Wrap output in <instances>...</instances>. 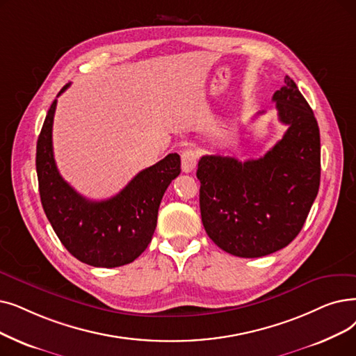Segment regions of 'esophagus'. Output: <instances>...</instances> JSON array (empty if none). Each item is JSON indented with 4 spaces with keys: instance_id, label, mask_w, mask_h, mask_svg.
<instances>
[{
    "instance_id": "1",
    "label": "esophagus",
    "mask_w": 356,
    "mask_h": 356,
    "mask_svg": "<svg viewBox=\"0 0 356 356\" xmlns=\"http://www.w3.org/2000/svg\"><path fill=\"white\" fill-rule=\"evenodd\" d=\"M197 164V152L192 148L184 149L181 152V170L184 173H191Z\"/></svg>"
}]
</instances>
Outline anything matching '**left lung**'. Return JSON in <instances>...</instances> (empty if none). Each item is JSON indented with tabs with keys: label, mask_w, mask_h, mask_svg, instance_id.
<instances>
[{
	"label": "left lung",
	"mask_w": 356,
	"mask_h": 356,
	"mask_svg": "<svg viewBox=\"0 0 356 356\" xmlns=\"http://www.w3.org/2000/svg\"><path fill=\"white\" fill-rule=\"evenodd\" d=\"M272 100L288 129L264 157L204 156L197 163L207 234L238 257L286 247L301 231L320 186V131L310 104L288 75Z\"/></svg>",
	"instance_id": "left-lung-1"
}]
</instances>
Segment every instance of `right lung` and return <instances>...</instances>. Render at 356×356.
<instances>
[{
  "label": "right lung",
  "mask_w": 356,
  "mask_h": 356,
  "mask_svg": "<svg viewBox=\"0 0 356 356\" xmlns=\"http://www.w3.org/2000/svg\"><path fill=\"white\" fill-rule=\"evenodd\" d=\"M68 87L64 86L59 95ZM55 109L56 99L44 118L36 147L43 211L58 238L75 259L96 268L128 265L151 243L163 195L180 175L179 154H168L143 170L118 195L90 200L75 192L58 172L52 148Z\"/></svg>",
  "instance_id": "obj_1"
}]
</instances>
